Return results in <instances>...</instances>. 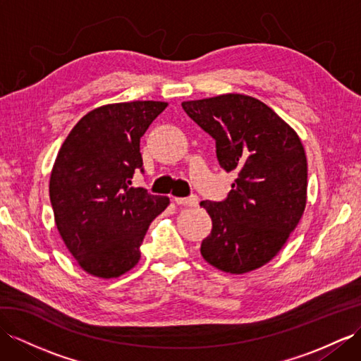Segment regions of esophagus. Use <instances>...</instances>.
I'll return each instance as SVG.
<instances>
[{
    "mask_svg": "<svg viewBox=\"0 0 361 361\" xmlns=\"http://www.w3.org/2000/svg\"><path fill=\"white\" fill-rule=\"evenodd\" d=\"M175 202L180 206H198L200 198L197 195H190L184 198H175Z\"/></svg>",
    "mask_w": 361,
    "mask_h": 361,
    "instance_id": "34e87169",
    "label": "esophagus"
}]
</instances>
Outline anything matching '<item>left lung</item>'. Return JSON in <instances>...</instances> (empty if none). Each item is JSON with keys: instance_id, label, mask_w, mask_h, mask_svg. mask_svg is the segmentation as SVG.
Here are the masks:
<instances>
[{"instance_id": "1", "label": "left lung", "mask_w": 361, "mask_h": 361, "mask_svg": "<svg viewBox=\"0 0 361 361\" xmlns=\"http://www.w3.org/2000/svg\"><path fill=\"white\" fill-rule=\"evenodd\" d=\"M214 138L219 166L236 172L223 201H201L212 232L201 255L218 270L243 274L279 253L307 204V155L299 135L264 102L244 94L183 102Z\"/></svg>"}]
</instances>
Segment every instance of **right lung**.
Returning a JSON list of instances; mask_svg holds the SVG:
<instances>
[{"instance_id":"add662e5","label":"right lung","mask_w":361,"mask_h":361,"mask_svg":"<svg viewBox=\"0 0 361 361\" xmlns=\"http://www.w3.org/2000/svg\"><path fill=\"white\" fill-rule=\"evenodd\" d=\"M166 102L105 105L82 117L62 143L50 177L54 223L87 273L111 279L140 259L147 227L168 197L131 188L143 172L140 138Z\"/></svg>"}]
</instances>
